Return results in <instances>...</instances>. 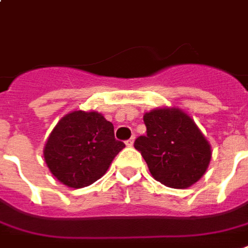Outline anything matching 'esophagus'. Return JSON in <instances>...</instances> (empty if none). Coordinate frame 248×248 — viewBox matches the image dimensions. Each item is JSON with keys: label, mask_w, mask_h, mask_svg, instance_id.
<instances>
[{"label": "esophagus", "mask_w": 248, "mask_h": 248, "mask_svg": "<svg viewBox=\"0 0 248 248\" xmlns=\"http://www.w3.org/2000/svg\"><path fill=\"white\" fill-rule=\"evenodd\" d=\"M133 143H134V137H131L130 140L126 141V145H127V146H133Z\"/></svg>", "instance_id": "obj_1"}]
</instances>
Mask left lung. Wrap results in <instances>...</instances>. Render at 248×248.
Instances as JSON below:
<instances>
[{
    "mask_svg": "<svg viewBox=\"0 0 248 248\" xmlns=\"http://www.w3.org/2000/svg\"><path fill=\"white\" fill-rule=\"evenodd\" d=\"M146 136L134 148L146 161L152 176L169 188L184 189L207 172L211 145L195 121L180 108H155L145 112Z\"/></svg>",
    "mask_w": 248,
    "mask_h": 248,
    "instance_id": "left-lung-1",
    "label": "left lung"
}]
</instances>
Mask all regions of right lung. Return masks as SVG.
Here are the masks:
<instances>
[{"label":"right lung","mask_w":248,"mask_h":248,"mask_svg":"<svg viewBox=\"0 0 248 248\" xmlns=\"http://www.w3.org/2000/svg\"><path fill=\"white\" fill-rule=\"evenodd\" d=\"M124 143L114 126L96 111H72L60 119L48 137L44 158L51 173L70 188H84L107 172Z\"/></svg>","instance_id":"right-lung-1"}]
</instances>
